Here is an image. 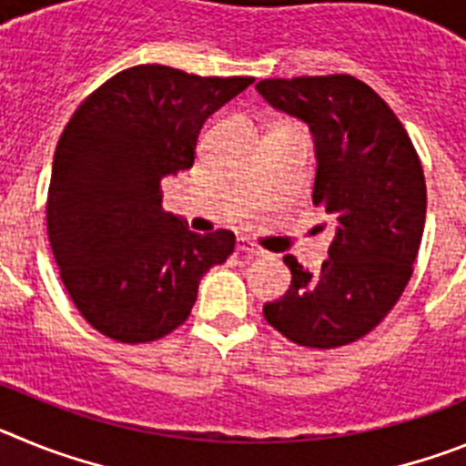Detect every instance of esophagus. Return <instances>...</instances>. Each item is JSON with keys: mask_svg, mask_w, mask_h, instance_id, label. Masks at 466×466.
<instances>
[{"mask_svg": "<svg viewBox=\"0 0 466 466\" xmlns=\"http://www.w3.org/2000/svg\"><path fill=\"white\" fill-rule=\"evenodd\" d=\"M238 249L242 254H249V257H266L261 247H257L252 240H247V238H238Z\"/></svg>", "mask_w": 466, "mask_h": 466, "instance_id": "esophagus-1", "label": "esophagus"}]
</instances>
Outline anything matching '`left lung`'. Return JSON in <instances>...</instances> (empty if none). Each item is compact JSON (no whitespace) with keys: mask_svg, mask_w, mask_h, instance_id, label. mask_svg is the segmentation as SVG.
<instances>
[{"mask_svg":"<svg viewBox=\"0 0 466 466\" xmlns=\"http://www.w3.org/2000/svg\"><path fill=\"white\" fill-rule=\"evenodd\" d=\"M258 93L315 137L312 203L336 219L322 270L287 254L291 287L263 317L306 348H340L376 329L403 294L425 230L427 187L406 127L350 74L263 79Z\"/></svg>","mask_w":466,"mask_h":466,"instance_id":"8db88e82","label":"left lung"}]
</instances>
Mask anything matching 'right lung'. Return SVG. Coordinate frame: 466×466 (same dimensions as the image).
<instances>
[{
    "label": "right lung",
    "instance_id": "right-lung-1",
    "mask_svg": "<svg viewBox=\"0 0 466 466\" xmlns=\"http://www.w3.org/2000/svg\"><path fill=\"white\" fill-rule=\"evenodd\" d=\"M252 81L137 65L69 118L53 158L48 240L74 306L106 339L135 345L175 331L203 275L236 249L230 230L198 236L163 212L160 182L193 166L205 118Z\"/></svg>",
    "mask_w": 466,
    "mask_h": 466
}]
</instances>
